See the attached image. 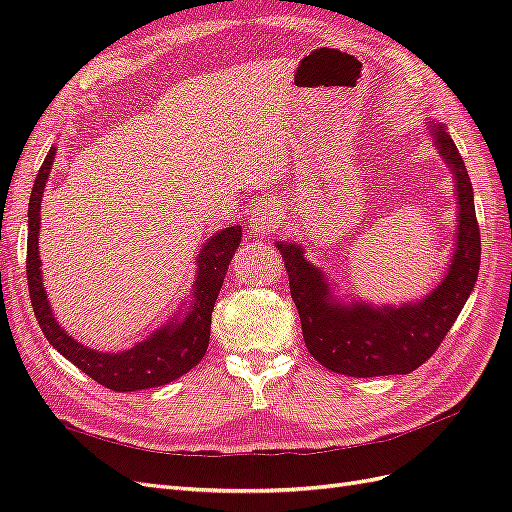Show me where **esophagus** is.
<instances>
[{"mask_svg":"<svg viewBox=\"0 0 512 512\" xmlns=\"http://www.w3.org/2000/svg\"><path fill=\"white\" fill-rule=\"evenodd\" d=\"M280 222L282 213L273 203H256L250 213V226L258 237H267Z\"/></svg>","mask_w":512,"mask_h":512,"instance_id":"obj_1","label":"esophagus"}]
</instances>
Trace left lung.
I'll return each mask as SVG.
<instances>
[{
  "label": "left lung",
  "mask_w": 512,
  "mask_h": 512,
  "mask_svg": "<svg viewBox=\"0 0 512 512\" xmlns=\"http://www.w3.org/2000/svg\"><path fill=\"white\" fill-rule=\"evenodd\" d=\"M427 132L453 175L457 232L451 265L423 299L401 305L339 299L329 277L305 258L299 243H275L286 265L290 297L299 309L305 346L335 374L352 378L410 374L438 350L474 290L480 232L470 175L451 134L431 121Z\"/></svg>",
  "instance_id": "8db88e82"
}]
</instances>
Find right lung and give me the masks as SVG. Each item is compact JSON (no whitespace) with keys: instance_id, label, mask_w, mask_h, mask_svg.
Returning a JSON list of instances; mask_svg holds the SVG:
<instances>
[{"instance_id":"add662e5","label":"right lung","mask_w":512,"mask_h":512,"mask_svg":"<svg viewBox=\"0 0 512 512\" xmlns=\"http://www.w3.org/2000/svg\"><path fill=\"white\" fill-rule=\"evenodd\" d=\"M57 147L49 149L44 158L27 209V284L32 297L34 314L40 329L49 344L64 354L89 378L117 393L153 389L177 380L188 374L203 359L209 346L211 314L215 299L224 284V275L241 243V226H228L203 245L196 256V280L192 282V297L185 301V309L179 307L173 318H168L164 327L153 331L143 342H136L132 348L121 352H100L76 342L72 335L57 322L49 297L42 286V262H40V203L44 196V185L49 181L51 166Z\"/></svg>"}]
</instances>
